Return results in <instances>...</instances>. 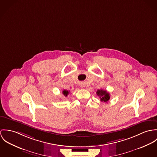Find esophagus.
Wrapping results in <instances>:
<instances>
[{"label":"esophagus","mask_w":157,"mask_h":157,"mask_svg":"<svg viewBox=\"0 0 157 157\" xmlns=\"http://www.w3.org/2000/svg\"><path fill=\"white\" fill-rule=\"evenodd\" d=\"M81 87H84V86H81Z\"/></svg>","instance_id":"obj_1"}]
</instances>
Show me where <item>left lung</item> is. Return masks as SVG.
I'll list each match as a JSON object with an SVG mask.
<instances>
[{"label":"left lung","mask_w":157,"mask_h":157,"mask_svg":"<svg viewBox=\"0 0 157 157\" xmlns=\"http://www.w3.org/2000/svg\"><path fill=\"white\" fill-rule=\"evenodd\" d=\"M96 94L97 96L99 97L101 102L106 103L110 99L109 93L108 91H106V90H104L102 89L98 90L96 91Z\"/></svg>","instance_id":"1"}]
</instances>
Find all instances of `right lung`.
<instances>
[{"label": "right lung", "mask_w": 157, "mask_h": 157, "mask_svg": "<svg viewBox=\"0 0 157 157\" xmlns=\"http://www.w3.org/2000/svg\"><path fill=\"white\" fill-rule=\"evenodd\" d=\"M69 91L66 90H63V94L64 96H66V97L67 96V95L69 94Z\"/></svg>", "instance_id": "right-lung-1"}]
</instances>
